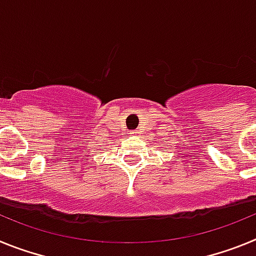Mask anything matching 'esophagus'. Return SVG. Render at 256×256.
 Returning a JSON list of instances; mask_svg holds the SVG:
<instances>
[{"label":"esophagus","instance_id":"obj_1","mask_svg":"<svg viewBox=\"0 0 256 256\" xmlns=\"http://www.w3.org/2000/svg\"><path fill=\"white\" fill-rule=\"evenodd\" d=\"M128 134H130V136H137V134H138V132H136V130H130V132H128Z\"/></svg>","mask_w":256,"mask_h":256}]
</instances>
